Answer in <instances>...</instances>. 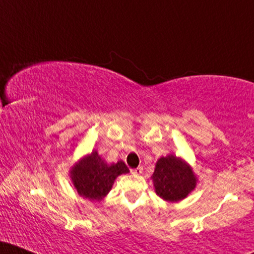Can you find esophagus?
<instances>
[{
    "instance_id": "esophagus-1",
    "label": "esophagus",
    "mask_w": 254,
    "mask_h": 254,
    "mask_svg": "<svg viewBox=\"0 0 254 254\" xmlns=\"http://www.w3.org/2000/svg\"><path fill=\"white\" fill-rule=\"evenodd\" d=\"M142 172H143V167H142V166H139V167H137V168H135V170L131 171V173L136 174V176H139V174H142Z\"/></svg>"
}]
</instances>
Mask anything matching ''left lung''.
I'll return each mask as SVG.
<instances>
[{"mask_svg": "<svg viewBox=\"0 0 254 254\" xmlns=\"http://www.w3.org/2000/svg\"><path fill=\"white\" fill-rule=\"evenodd\" d=\"M151 180L157 196L166 202L177 203L196 189L198 178L188 161L168 154L156 161Z\"/></svg>", "mask_w": 254, "mask_h": 254, "instance_id": "8db88e82", "label": "left lung"}]
</instances>
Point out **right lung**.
<instances>
[{
    "instance_id": "1",
    "label": "right lung",
    "mask_w": 254,
    "mask_h": 254,
    "mask_svg": "<svg viewBox=\"0 0 254 254\" xmlns=\"http://www.w3.org/2000/svg\"><path fill=\"white\" fill-rule=\"evenodd\" d=\"M129 172L123 161L107 164L97 150H93L72 165L69 176L78 196L100 202L111 191L115 180Z\"/></svg>"
}]
</instances>
